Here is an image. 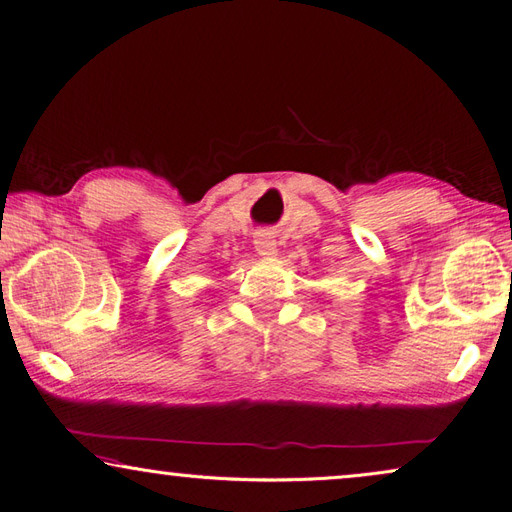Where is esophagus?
Segmentation results:
<instances>
[{
    "instance_id": "1",
    "label": "esophagus",
    "mask_w": 512,
    "mask_h": 512,
    "mask_svg": "<svg viewBox=\"0 0 512 512\" xmlns=\"http://www.w3.org/2000/svg\"><path fill=\"white\" fill-rule=\"evenodd\" d=\"M255 251L261 257H275L277 255V240L268 231H259L255 237Z\"/></svg>"
}]
</instances>
